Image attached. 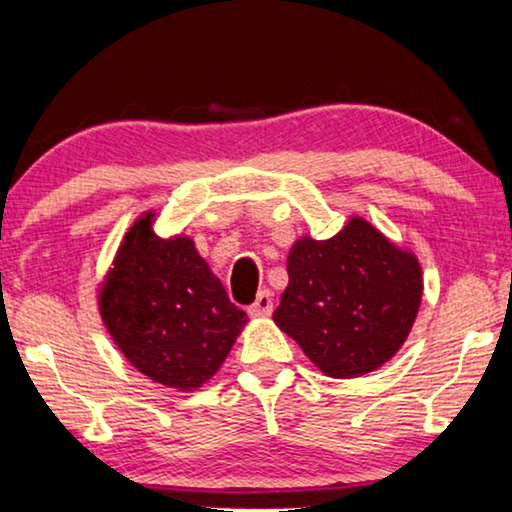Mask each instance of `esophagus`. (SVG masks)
<instances>
[{
    "mask_svg": "<svg viewBox=\"0 0 512 512\" xmlns=\"http://www.w3.org/2000/svg\"><path fill=\"white\" fill-rule=\"evenodd\" d=\"M249 312L254 317H268L272 312V293L270 291H258V296L254 300V305L249 307Z\"/></svg>",
    "mask_w": 512,
    "mask_h": 512,
    "instance_id": "1",
    "label": "esophagus"
}]
</instances>
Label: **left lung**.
<instances>
[{"instance_id": "1", "label": "left lung", "mask_w": 512, "mask_h": 512, "mask_svg": "<svg viewBox=\"0 0 512 512\" xmlns=\"http://www.w3.org/2000/svg\"><path fill=\"white\" fill-rule=\"evenodd\" d=\"M289 286L272 314L328 377H359L389 361L408 338L422 300L417 258L368 221L331 240L293 244Z\"/></svg>"}]
</instances>
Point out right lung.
<instances>
[{
    "label": "right lung",
    "instance_id": "right-lung-1",
    "mask_svg": "<svg viewBox=\"0 0 512 512\" xmlns=\"http://www.w3.org/2000/svg\"><path fill=\"white\" fill-rule=\"evenodd\" d=\"M151 216L118 249L100 293L102 319L132 366L153 382L191 391L221 368L247 312L230 303L188 237L158 240Z\"/></svg>",
    "mask_w": 512,
    "mask_h": 512
}]
</instances>
